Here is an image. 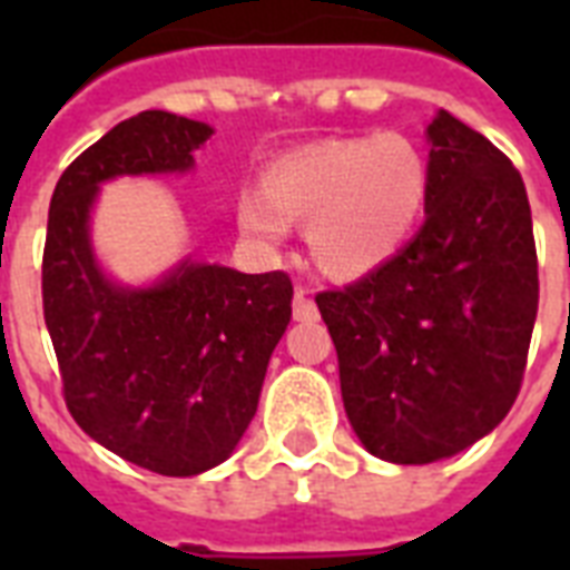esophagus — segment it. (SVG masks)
I'll return each instance as SVG.
<instances>
[{"mask_svg":"<svg viewBox=\"0 0 570 570\" xmlns=\"http://www.w3.org/2000/svg\"><path fill=\"white\" fill-rule=\"evenodd\" d=\"M293 316L298 322H316L320 320V307H316V302H313L311 295L304 293L302 286L295 289L293 295Z\"/></svg>","mask_w":570,"mask_h":570,"instance_id":"1","label":"esophagus"}]
</instances>
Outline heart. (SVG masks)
<instances>
[{
    "label": "heart",
    "mask_w": 570,
    "mask_h": 570,
    "mask_svg": "<svg viewBox=\"0 0 570 570\" xmlns=\"http://www.w3.org/2000/svg\"><path fill=\"white\" fill-rule=\"evenodd\" d=\"M429 195L423 154L405 136L328 138L281 156L259 191H242L236 222L248 239L277 245L286 224H307L322 272H373L414 230Z\"/></svg>",
    "instance_id": "obj_1"
}]
</instances>
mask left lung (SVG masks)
<instances>
[{"mask_svg":"<svg viewBox=\"0 0 570 570\" xmlns=\"http://www.w3.org/2000/svg\"><path fill=\"white\" fill-rule=\"evenodd\" d=\"M429 141L414 239L316 295L348 423L393 464L450 459L509 414L539 311L530 200L512 159L450 111Z\"/></svg>","mask_w":570,"mask_h":570,"instance_id":"8db88e82","label":"left lung"}]
</instances>
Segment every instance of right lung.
<instances>
[{
  "mask_svg": "<svg viewBox=\"0 0 570 570\" xmlns=\"http://www.w3.org/2000/svg\"><path fill=\"white\" fill-rule=\"evenodd\" d=\"M209 136L197 120L141 111L76 156L49 200L40 284L67 411L163 476H195L236 450L293 316V281L183 263L150 289H124L94 263L88 213L102 180L189 171Z\"/></svg>",
  "mask_w": 570,
  "mask_h": 570,
  "instance_id": "add662e5",
  "label": "right lung"
}]
</instances>
